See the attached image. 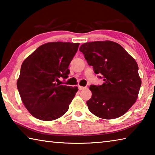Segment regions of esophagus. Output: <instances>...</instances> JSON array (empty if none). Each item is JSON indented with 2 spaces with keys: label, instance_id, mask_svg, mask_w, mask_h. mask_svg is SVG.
Here are the masks:
<instances>
[{
  "label": "esophagus",
  "instance_id": "esophagus-1",
  "mask_svg": "<svg viewBox=\"0 0 155 155\" xmlns=\"http://www.w3.org/2000/svg\"><path fill=\"white\" fill-rule=\"evenodd\" d=\"M78 90H83L85 88V87H83V86H80V85H78Z\"/></svg>",
  "mask_w": 155,
  "mask_h": 155
}]
</instances>
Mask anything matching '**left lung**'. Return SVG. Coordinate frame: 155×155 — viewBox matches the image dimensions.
<instances>
[{"label":"left lung","instance_id":"obj_1","mask_svg":"<svg viewBox=\"0 0 155 155\" xmlns=\"http://www.w3.org/2000/svg\"><path fill=\"white\" fill-rule=\"evenodd\" d=\"M79 51L104 81L101 85H90L92 96L87 101L90 111L107 120L122 116L135 103L141 85L137 62L111 41L85 43Z\"/></svg>","mask_w":155,"mask_h":155}]
</instances>
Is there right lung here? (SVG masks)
<instances>
[{"instance_id": "right-lung-1", "label": "right lung", "mask_w": 155, "mask_h": 155, "mask_svg": "<svg viewBox=\"0 0 155 155\" xmlns=\"http://www.w3.org/2000/svg\"><path fill=\"white\" fill-rule=\"evenodd\" d=\"M79 43L49 42L38 47L21 65L17 87L22 103L36 118L51 121L68 111L77 87L60 85Z\"/></svg>"}]
</instances>
